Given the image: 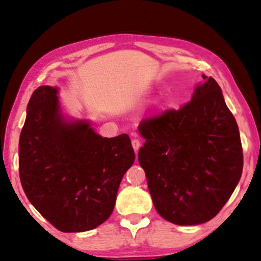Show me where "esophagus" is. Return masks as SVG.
<instances>
[{
	"label": "esophagus",
	"instance_id": "esophagus-1",
	"mask_svg": "<svg viewBox=\"0 0 261 261\" xmlns=\"http://www.w3.org/2000/svg\"><path fill=\"white\" fill-rule=\"evenodd\" d=\"M132 146H133L134 151L137 152L138 149L140 148V146H141V142H140V140H139V139H133V140H132Z\"/></svg>",
	"mask_w": 261,
	"mask_h": 261
}]
</instances>
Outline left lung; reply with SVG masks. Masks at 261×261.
Returning <instances> with one entry per match:
<instances>
[{
	"instance_id": "left-lung-1",
	"label": "left lung",
	"mask_w": 261,
	"mask_h": 261,
	"mask_svg": "<svg viewBox=\"0 0 261 261\" xmlns=\"http://www.w3.org/2000/svg\"><path fill=\"white\" fill-rule=\"evenodd\" d=\"M190 101L144 119L139 149L156 212L180 226L208 222L240 180L244 154L235 117L213 77L202 74Z\"/></svg>"
}]
</instances>
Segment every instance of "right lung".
<instances>
[{"instance_id": "1", "label": "right lung", "mask_w": 261, "mask_h": 261, "mask_svg": "<svg viewBox=\"0 0 261 261\" xmlns=\"http://www.w3.org/2000/svg\"><path fill=\"white\" fill-rule=\"evenodd\" d=\"M57 88L35 89L19 141V173L34 208L64 233L94 229L112 215L135 154L127 134L102 138L85 121L66 122Z\"/></svg>"}]
</instances>
